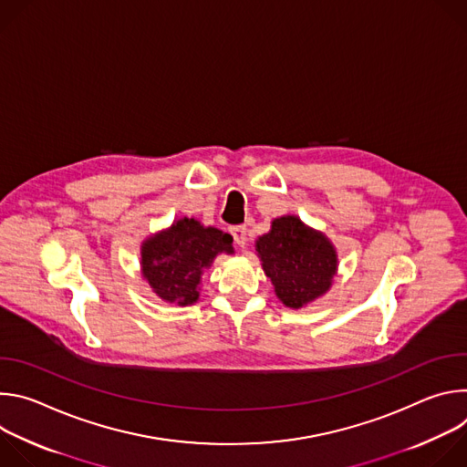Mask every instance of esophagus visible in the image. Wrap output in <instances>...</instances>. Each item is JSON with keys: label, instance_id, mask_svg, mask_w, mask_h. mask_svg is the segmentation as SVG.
Segmentation results:
<instances>
[{"label": "esophagus", "instance_id": "obj_1", "mask_svg": "<svg viewBox=\"0 0 467 467\" xmlns=\"http://www.w3.org/2000/svg\"><path fill=\"white\" fill-rule=\"evenodd\" d=\"M231 234H233V240L238 247H244L247 244V229L245 225H236V227H231Z\"/></svg>", "mask_w": 467, "mask_h": 467}]
</instances>
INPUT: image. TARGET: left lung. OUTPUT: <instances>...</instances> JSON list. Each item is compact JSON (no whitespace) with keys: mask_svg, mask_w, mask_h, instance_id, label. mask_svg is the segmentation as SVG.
<instances>
[{"mask_svg":"<svg viewBox=\"0 0 467 467\" xmlns=\"http://www.w3.org/2000/svg\"><path fill=\"white\" fill-rule=\"evenodd\" d=\"M256 253L277 297L290 308H301L321 297L338 270V254L330 240L297 216L272 222L270 233L258 236Z\"/></svg>","mask_w":467,"mask_h":467,"instance_id":"left-lung-1","label":"left lung"}]
</instances>
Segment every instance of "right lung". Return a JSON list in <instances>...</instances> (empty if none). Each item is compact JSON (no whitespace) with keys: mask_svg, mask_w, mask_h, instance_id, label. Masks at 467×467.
Returning <instances> with one entry per match:
<instances>
[{"mask_svg":"<svg viewBox=\"0 0 467 467\" xmlns=\"http://www.w3.org/2000/svg\"><path fill=\"white\" fill-rule=\"evenodd\" d=\"M220 253H234L231 234L181 218L142 244V275L162 301L186 306L199 299L202 275Z\"/></svg>","mask_w":467,"mask_h":467,"instance_id":"obj_1","label":"right lung"}]
</instances>
